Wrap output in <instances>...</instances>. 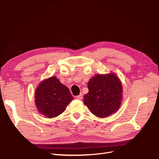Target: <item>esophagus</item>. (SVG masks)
Masks as SVG:
<instances>
[{
	"instance_id": "esophagus-1",
	"label": "esophagus",
	"mask_w": 159,
	"mask_h": 159,
	"mask_svg": "<svg viewBox=\"0 0 159 159\" xmlns=\"http://www.w3.org/2000/svg\"><path fill=\"white\" fill-rule=\"evenodd\" d=\"M76 99H83V93H81L80 95H78V96H76Z\"/></svg>"
}]
</instances>
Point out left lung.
I'll use <instances>...</instances> for the list:
<instances>
[{
	"instance_id": "1",
	"label": "left lung",
	"mask_w": 159,
	"mask_h": 159,
	"mask_svg": "<svg viewBox=\"0 0 159 159\" xmlns=\"http://www.w3.org/2000/svg\"><path fill=\"white\" fill-rule=\"evenodd\" d=\"M84 103L95 116L106 117L118 110L122 100V85L113 74H98L88 84Z\"/></svg>"
}]
</instances>
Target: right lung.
<instances>
[{
    "instance_id": "add662e5",
    "label": "right lung",
    "mask_w": 159,
    "mask_h": 159,
    "mask_svg": "<svg viewBox=\"0 0 159 159\" xmlns=\"http://www.w3.org/2000/svg\"><path fill=\"white\" fill-rule=\"evenodd\" d=\"M35 95L38 110L48 118L57 117L63 113L74 99L69 89L54 76L40 83Z\"/></svg>"
}]
</instances>
